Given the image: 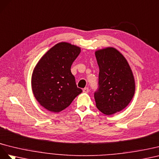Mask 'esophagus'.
<instances>
[{"label": "esophagus", "mask_w": 159, "mask_h": 159, "mask_svg": "<svg viewBox=\"0 0 159 159\" xmlns=\"http://www.w3.org/2000/svg\"><path fill=\"white\" fill-rule=\"evenodd\" d=\"M83 93H89V90L88 88H84V89H83Z\"/></svg>", "instance_id": "obj_1"}]
</instances>
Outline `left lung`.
<instances>
[{"label": "left lung", "mask_w": 159, "mask_h": 159, "mask_svg": "<svg viewBox=\"0 0 159 159\" xmlns=\"http://www.w3.org/2000/svg\"><path fill=\"white\" fill-rule=\"evenodd\" d=\"M95 56L99 67L98 87L94 94L96 106L111 115L124 109L132 100L134 76L127 61L115 48L98 50Z\"/></svg>", "instance_id": "obj_1"}]
</instances>
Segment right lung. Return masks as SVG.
<instances>
[{
    "label": "right lung",
    "instance_id": "1",
    "mask_svg": "<svg viewBox=\"0 0 159 159\" xmlns=\"http://www.w3.org/2000/svg\"><path fill=\"white\" fill-rule=\"evenodd\" d=\"M80 52L79 47L58 43L36 65L32 76V89L40 105L48 111H62L82 93L70 71L72 62Z\"/></svg>",
    "mask_w": 159,
    "mask_h": 159
}]
</instances>
